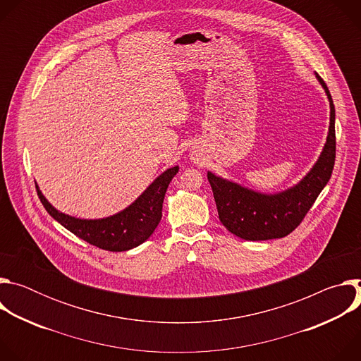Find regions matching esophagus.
<instances>
[{"instance_id":"1","label":"esophagus","mask_w":361,"mask_h":361,"mask_svg":"<svg viewBox=\"0 0 361 361\" xmlns=\"http://www.w3.org/2000/svg\"><path fill=\"white\" fill-rule=\"evenodd\" d=\"M191 159L194 160V161H200V159H198V156H195V154H191Z\"/></svg>"}]
</instances>
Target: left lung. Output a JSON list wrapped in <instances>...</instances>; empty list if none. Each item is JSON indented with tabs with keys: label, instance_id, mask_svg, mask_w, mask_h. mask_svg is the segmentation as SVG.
Returning <instances> with one entry per match:
<instances>
[{
	"label": "left lung",
	"instance_id": "1",
	"mask_svg": "<svg viewBox=\"0 0 361 361\" xmlns=\"http://www.w3.org/2000/svg\"><path fill=\"white\" fill-rule=\"evenodd\" d=\"M316 78L330 102L329 133L317 161L297 184L277 192H262L207 171L220 221L243 240L264 241L290 234L331 177L336 159V110L326 82L317 73Z\"/></svg>",
	"mask_w": 361,
	"mask_h": 361
}]
</instances>
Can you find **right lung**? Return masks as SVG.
<instances>
[{"label":"right lung","mask_w":361,"mask_h":361,"mask_svg":"<svg viewBox=\"0 0 361 361\" xmlns=\"http://www.w3.org/2000/svg\"><path fill=\"white\" fill-rule=\"evenodd\" d=\"M178 166L167 169L154 180L130 205L113 216L80 219L57 210L35 183L38 197L48 214L81 240L109 251H127L147 241L163 216V201Z\"/></svg>","instance_id":"1"}]
</instances>
